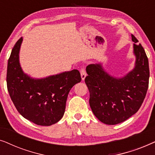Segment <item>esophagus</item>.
Here are the masks:
<instances>
[{
	"label": "esophagus",
	"instance_id": "obj_1",
	"mask_svg": "<svg viewBox=\"0 0 155 155\" xmlns=\"http://www.w3.org/2000/svg\"><path fill=\"white\" fill-rule=\"evenodd\" d=\"M80 75H81V78H82V80H84L85 79L86 76H87V73L85 72V70L84 69H82L81 71H80Z\"/></svg>",
	"mask_w": 155,
	"mask_h": 155
}]
</instances>
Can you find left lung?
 I'll return each mask as SVG.
<instances>
[{
    "instance_id": "1",
    "label": "left lung",
    "mask_w": 155,
    "mask_h": 155,
    "mask_svg": "<svg viewBox=\"0 0 155 155\" xmlns=\"http://www.w3.org/2000/svg\"><path fill=\"white\" fill-rule=\"evenodd\" d=\"M134 67L121 77L106 71L103 63L88 65L85 83L90 92V105L93 114L107 125L122 123L138 111L149 84V63L145 50L132 35Z\"/></svg>"
}]
</instances>
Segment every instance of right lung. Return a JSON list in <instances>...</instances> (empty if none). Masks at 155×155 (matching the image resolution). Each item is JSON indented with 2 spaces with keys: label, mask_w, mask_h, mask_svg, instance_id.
Instances as JSON below:
<instances>
[{
  "label": "right lung",
  "mask_w": 155,
  "mask_h": 155,
  "mask_svg": "<svg viewBox=\"0 0 155 155\" xmlns=\"http://www.w3.org/2000/svg\"><path fill=\"white\" fill-rule=\"evenodd\" d=\"M23 38L12 48L8 63L7 87L19 113L34 124L43 126L58 122L64 115L70 90L81 81L78 70L32 78L23 71L20 51Z\"/></svg>",
  "instance_id": "1"
}]
</instances>
